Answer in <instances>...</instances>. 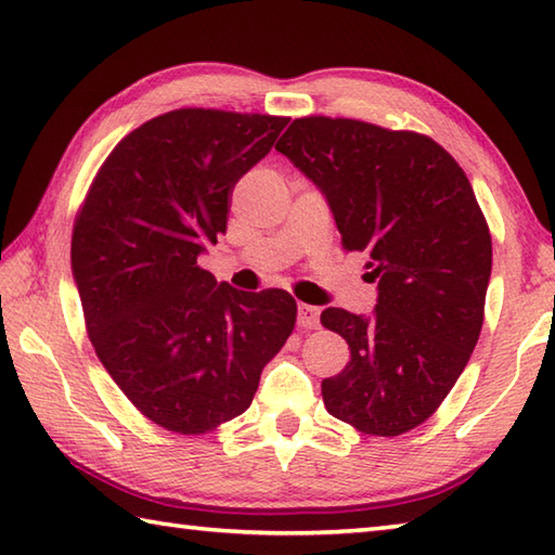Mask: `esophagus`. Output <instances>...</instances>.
Returning a JSON list of instances; mask_svg holds the SVG:
<instances>
[{
  "mask_svg": "<svg viewBox=\"0 0 555 555\" xmlns=\"http://www.w3.org/2000/svg\"><path fill=\"white\" fill-rule=\"evenodd\" d=\"M298 326L302 328H317L320 326V310L312 308V305H298Z\"/></svg>",
  "mask_w": 555,
  "mask_h": 555,
  "instance_id": "obj_1",
  "label": "esophagus"
}]
</instances>
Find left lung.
I'll return each instance as SVG.
<instances>
[{"mask_svg":"<svg viewBox=\"0 0 555 555\" xmlns=\"http://www.w3.org/2000/svg\"><path fill=\"white\" fill-rule=\"evenodd\" d=\"M276 150L322 188L344 250L367 253L379 281L370 320L322 312L350 348L344 372L322 382L328 415L370 436L420 427L485 324L491 233L473 185L429 135L360 119L302 116Z\"/></svg>","mask_w":555,"mask_h":555,"instance_id":"8db88e82","label":"left lung"}]
</instances>
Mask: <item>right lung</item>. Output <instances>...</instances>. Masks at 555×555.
I'll list each match as a JSON object with an SVG mask.
<instances>
[{"mask_svg": "<svg viewBox=\"0 0 555 555\" xmlns=\"http://www.w3.org/2000/svg\"><path fill=\"white\" fill-rule=\"evenodd\" d=\"M288 116L185 107L138 126L102 162L70 235L90 344L152 424L199 436L250 408L296 300L217 286L197 264L227 233L233 185Z\"/></svg>", "mask_w": 555, "mask_h": 555, "instance_id": "obj_1", "label": "right lung"}]
</instances>
